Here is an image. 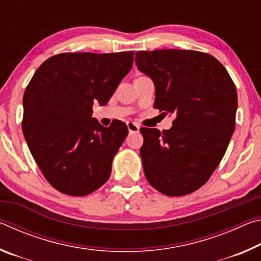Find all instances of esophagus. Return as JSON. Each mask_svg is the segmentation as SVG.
I'll return each instance as SVG.
<instances>
[{
    "label": "esophagus",
    "mask_w": 261,
    "mask_h": 261,
    "mask_svg": "<svg viewBox=\"0 0 261 261\" xmlns=\"http://www.w3.org/2000/svg\"><path fill=\"white\" fill-rule=\"evenodd\" d=\"M126 126H127V130H129L130 134H135V132H138L139 131V125L136 124V123L127 122L126 123Z\"/></svg>",
    "instance_id": "esophagus-1"
}]
</instances>
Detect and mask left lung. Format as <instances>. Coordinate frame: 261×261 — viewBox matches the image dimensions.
<instances>
[{"instance_id": "1", "label": "left lung", "mask_w": 261, "mask_h": 261, "mask_svg": "<svg viewBox=\"0 0 261 261\" xmlns=\"http://www.w3.org/2000/svg\"><path fill=\"white\" fill-rule=\"evenodd\" d=\"M135 62L155 84L154 108L176 116L169 130L140 129L145 176L166 196H185L210 179L227 151L235 131V84L214 56L197 50H140Z\"/></svg>"}]
</instances>
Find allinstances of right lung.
I'll list each match as a JSON object with an SVG mask.
<instances>
[{
    "mask_svg": "<svg viewBox=\"0 0 261 261\" xmlns=\"http://www.w3.org/2000/svg\"><path fill=\"white\" fill-rule=\"evenodd\" d=\"M132 63L134 51L62 53L33 74L23 96L21 129L34 161L57 191L83 197L108 180L129 130L118 120L102 126L92 118V106L108 102Z\"/></svg>",
    "mask_w": 261,
    "mask_h": 261,
    "instance_id": "add662e5",
    "label": "right lung"
}]
</instances>
